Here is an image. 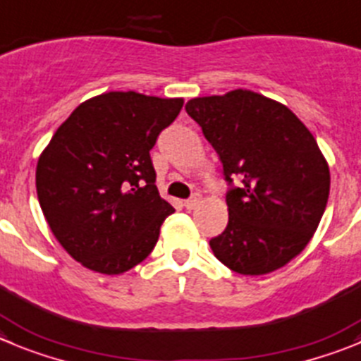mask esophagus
Here are the masks:
<instances>
[{"mask_svg": "<svg viewBox=\"0 0 361 361\" xmlns=\"http://www.w3.org/2000/svg\"><path fill=\"white\" fill-rule=\"evenodd\" d=\"M200 203H201V197L194 196V197H190V200L185 201V208H187V210H194V208L200 207Z\"/></svg>", "mask_w": 361, "mask_h": 361, "instance_id": "34e87169", "label": "esophagus"}]
</instances>
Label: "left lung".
<instances>
[{"instance_id":"obj_1","label":"left lung","mask_w":361,"mask_h":361,"mask_svg":"<svg viewBox=\"0 0 361 361\" xmlns=\"http://www.w3.org/2000/svg\"><path fill=\"white\" fill-rule=\"evenodd\" d=\"M188 116L217 151L228 183V226L212 238L215 258L244 276L278 271L317 230L329 167L317 140L279 101L247 89L194 97Z\"/></svg>"}]
</instances>
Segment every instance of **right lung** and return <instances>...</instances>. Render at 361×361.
Masks as SVG:
<instances>
[{"instance_id": "right-lung-1", "label": "right lung", "mask_w": 361, "mask_h": 361, "mask_svg": "<svg viewBox=\"0 0 361 361\" xmlns=\"http://www.w3.org/2000/svg\"><path fill=\"white\" fill-rule=\"evenodd\" d=\"M183 97L104 92L73 110L37 161L35 187L53 235L99 274L146 260L174 212L158 194L149 151Z\"/></svg>"}]
</instances>
